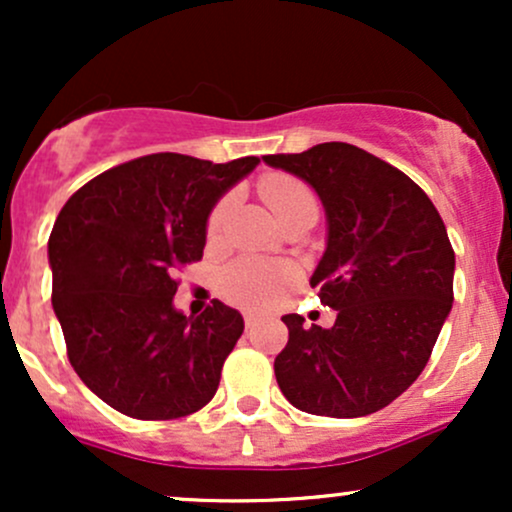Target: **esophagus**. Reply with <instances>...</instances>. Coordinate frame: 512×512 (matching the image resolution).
<instances>
[{
    "mask_svg": "<svg viewBox=\"0 0 512 512\" xmlns=\"http://www.w3.org/2000/svg\"><path fill=\"white\" fill-rule=\"evenodd\" d=\"M243 320H245V327H248V330H252V327H255L257 322H260V315H255V313H243Z\"/></svg>",
    "mask_w": 512,
    "mask_h": 512,
    "instance_id": "esophagus-1",
    "label": "esophagus"
}]
</instances>
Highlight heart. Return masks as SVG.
Here are the masks:
<instances>
[{
  "instance_id": "heart-1",
  "label": "heart",
  "mask_w": 512,
  "mask_h": 512,
  "mask_svg": "<svg viewBox=\"0 0 512 512\" xmlns=\"http://www.w3.org/2000/svg\"><path fill=\"white\" fill-rule=\"evenodd\" d=\"M260 195L267 207L274 211L276 219L286 223L305 209H317L315 195L303 180L284 173H269L260 180ZM233 207V195H223L207 216V240L216 243L226 226ZM296 281V269L289 262H269L257 257H243L231 267L223 269L219 279V291L228 303L250 310L274 308L284 298V293Z\"/></svg>"
}]
</instances>
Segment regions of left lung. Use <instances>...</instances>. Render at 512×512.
<instances>
[{
    "label": "left lung",
    "mask_w": 512,
    "mask_h": 512,
    "mask_svg": "<svg viewBox=\"0 0 512 512\" xmlns=\"http://www.w3.org/2000/svg\"><path fill=\"white\" fill-rule=\"evenodd\" d=\"M264 163L303 178L325 204L330 236L310 286L337 310L330 330L281 317L289 342L274 358L276 383L308 414H373L419 378L452 308L455 250L445 223L409 175L354 144Z\"/></svg>",
    "instance_id": "8db88e82"
}]
</instances>
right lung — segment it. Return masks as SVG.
Masks as SVG:
<instances>
[{
    "label": "right lung",
    "instance_id": "1",
    "mask_svg": "<svg viewBox=\"0 0 512 512\" xmlns=\"http://www.w3.org/2000/svg\"><path fill=\"white\" fill-rule=\"evenodd\" d=\"M257 163L149 154L88 180L57 216L52 308L69 363L120 414L180 419L216 395L243 317L221 301L178 313L175 272L202 260L211 207Z\"/></svg>",
    "mask_w": 512,
    "mask_h": 512
}]
</instances>
